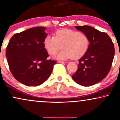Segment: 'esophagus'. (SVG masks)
<instances>
[{"instance_id":"1","label":"esophagus","mask_w":120,"mask_h":120,"mask_svg":"<svg viewBox=\"0 0 120 120\" xmlns=\"http://www.w3.org/2000/svg\"><path fill=\"white\" fill-rule=\"evenodd\" d=\"M58 63H66L67 62H64V61H58Z\"/></svg>"}]
</instances>
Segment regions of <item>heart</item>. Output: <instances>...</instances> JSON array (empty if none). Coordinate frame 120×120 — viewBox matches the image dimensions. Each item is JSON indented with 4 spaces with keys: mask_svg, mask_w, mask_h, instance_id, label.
<instances>
[{
    "mask_svg": "<svg viewBox=\"0 0 120 120\" xmlns=\"http://www.w3.org/2000/svg\"><path fill=\"white\" fill-rule=\"evenodd\" d=\"M43 44L51 55L56 54L62 46L63 49L56 56L58 60L71 57L77 60L86 53L89 47L90 41L85 34L71 29H63L57 31L54 36H46Z\"/></svg>",
    "mask_w": 120,
    "mask_h": 120,
    "instance_id": "1",
    "label": "heart"
}]
</instances>
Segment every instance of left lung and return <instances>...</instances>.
I'll return each mask as SVG.
<instances>
[{"mask_svg": "<svg viewBox=\"0 0 120 120\" xmlns=\"http://www.w3.org/2000/svg\"><path fill=\"white\" fill-rule=\"evenodd\" d=\"M89 37L88 50L79 60L78 68L72 78L84 86H91L105 78L111 69L115 54L114 45L105 32L90 26H75Z\"/></svg>", "mask_w": 120, "mask_h": 120, "instance_id": "8db88e82", "label": "left lung"}]
</instances>
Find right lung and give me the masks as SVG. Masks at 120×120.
I'll list each match as a JSON object with an SVG mask.
<instances>
[{
  "mask_svg": "<svg viewBox=\"0 0 120 120\" xmlns=\"http://www.w3.org/2000/svg\"><path fill=\"white\" fill-rule=\"evenodd\" d=\"M46 27H36L16 34L6 51L9 69L18 82L27 86H37L47 80L56 60H48L49 54L43 41Z\"/></svg>",
  "mask_w": 120,
  "mask_h": 120,
  "instance_id": "obj_1",
  "label": "right lung"
}]
</instances>
